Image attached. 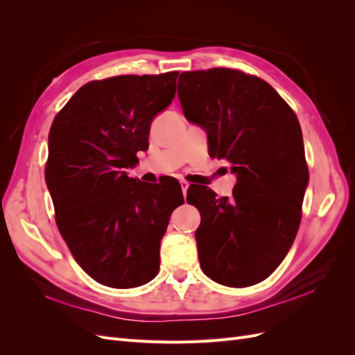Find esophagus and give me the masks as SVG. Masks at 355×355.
Masks as SVG:
<instances>
[{
	"instance_id": "1",
	"label": "esophagus",
	"mask_w": 355,
	"mask_h": 355,
	"mask_svg": "<svg viewBox=\"0 0 355 355\" xmlns=\"http://www.w3.org/2000/svg\"><path fill=\"white\" fill-rule=\"evenodd\" d=\"M180 187H182V192H184V197H185L187 196V191L189 188V184H188V182H185V180H182L180 182Z\"/></svg>"
}]
</instances>
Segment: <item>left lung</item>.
<instances>
[{"label":"left lung","mask_w":355,"mask_h":355,"mask_svg":"<svg viewBox=\"0 0 355 355\" xmlns=\"http://www.w3.org/2000/svg\"><path fill=\"white\" fill-rule=\"evenodd\" d=\"M178 96L187 120L206 132L209 154L237 176L231 198L207 187L201 206L187 198L203 211L201 270L228 287L263 282L295 241L309 180L297 118L270 84L241 71L184 72Z\"/></svg>","instance_id":"obj_1"}]
</instances>
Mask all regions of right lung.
I'll use <instances>...</instances> for the list:
<instances>
[{"label": "right lung", "instance_id": "add662e5", "mask_svg": "<svg viewBox=\"0 0 355 355\" xmlns=\"http://www.w3.org/2000/svg\"><path fill=\"white\" fill-rule=\"evenodd\" d=\"M178 72L92 81L56 115L49 133L46 184L72 256L98 283L132 288L151 282L170 214L184 196L168 180L128 178L149 128L176 94Z\"/></svg>", "mask_w": 355, "mask_h": 355}]
</instances>
